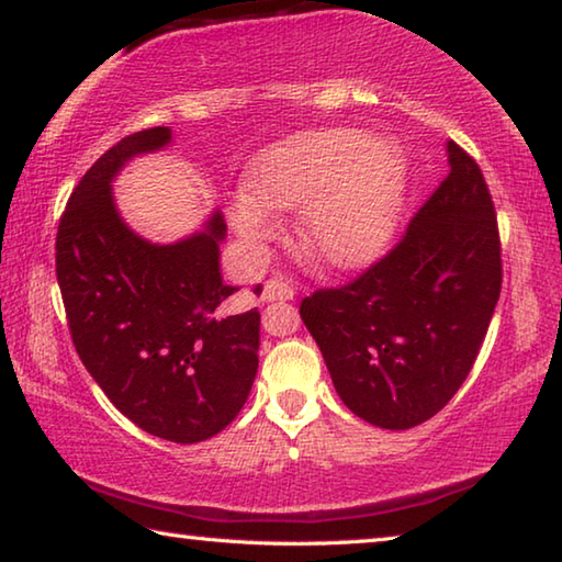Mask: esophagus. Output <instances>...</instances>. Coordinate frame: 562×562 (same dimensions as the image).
<instances>
[{"label": "esophagus", "instance_id": "1", "mask_svg": "<svg viewBox=\"0 0 562 562\" xmlns=\"http://www.w3.org/2000/svg\"><path fill=\"white\" fill-rule=\"evenodd\" d=\"M294 297V288L290 282H284L282 278H272L265 282L262 288V300L265 302H284Z\"/></svg>", "mask_w": 562, "mask_h": 562}]
</instances>
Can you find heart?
<instances>
[{
	"label": "heart",
	"mask_w": 562,
	"mask_h": 562,
	"mask_svg": "<svg viewBox=\"0 0 562 562\" xmlns=\"http://www.w3.org/2000/svg\"><path fill=\"white\" fill-rule=\"evenodd\" d=\"M406 164L392 140L367 131L302 133L270 148L252 168L250 195L233 203V225L245 243L272 237L269 211L304 207L300 237L317 260L347 268L372 258L402 203Z\"/></svg>",
	"instance_id": "b5f03b06"
}]
</instances>
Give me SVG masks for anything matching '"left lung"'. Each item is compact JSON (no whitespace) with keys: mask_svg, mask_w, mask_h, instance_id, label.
Listing matches in <instances>:
<instances>
[{"mask_svg":"<svg viewBox=\"0 0 562 562\" xmlns=\"http://www.w3.org/2000/svg\"><path fill=\"white\" fill-rule=\"evenodd\" d=\"M449 166L382 260L300 304L339 398L379 429H412L451 402L501 294V237L486 178L453 140Z\"/></svg>","mask_w":562,"mask_h":562,"instance_id":"8db88e82","label":"left lung"}]
</instances>
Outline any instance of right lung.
<instances>
[{
	"label": "right lung",
	"instance_id": "right-lung-1",
	"mask_svg": "<svg viewBox=\"0 0 562 562\" xmlns=\"http://www.w3.org/2000/svg\"><path fill=\"white\" fill-rule=\"evenodd\" d=\"M166 144L168 126L131 133L87 170L59 221L56 280L74 347L111 404L158 439L195 443L223 431L250 394L260 312L227 315L237 288L221 278V213L173 245L121 221L111 180Z\"/></svg>",
	"mask_w": 562,
	"mask_h": 562
}]
</instances>
